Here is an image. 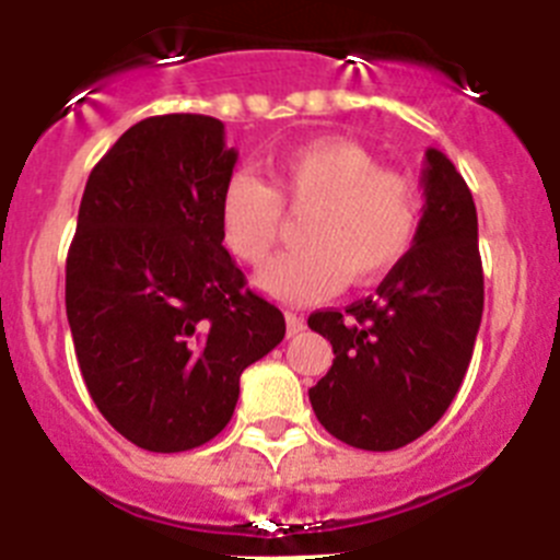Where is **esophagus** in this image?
Masks as SVG:
<instances>
[{"instance_id": "esophagus-1", "label": "esophagus", "mask_w": 560, "mask_h": 560, "mask_svg": "<svg viewBox=\"0 0 560 560\" xmlns=\"http://www.w3.org/2000/svg\"><path fill=\"white\" fill-rule=\"evenodd\" d=\"M285 325H289V336H296L305 330V319L303 316H296L294 311H285Z\"/></svg>"}]
</instances>
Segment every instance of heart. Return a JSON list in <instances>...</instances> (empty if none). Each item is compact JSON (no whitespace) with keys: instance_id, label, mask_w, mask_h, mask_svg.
<instances>
[{"instance_id":"heart-1","label":"heart","mask_w":560,"mask_h":560,"mask_svg":"<svg viewBox=\"0 0 560 560\" xmlns=\"http://www.w3.org/2000/svg\"><path fill=\"white\" fill-rule=\"evenodd\" d=\"M271 187L235 173L221 190L219 230L244 264H264L283 230V207L308 215L303 249L277 257L257 285L283 303H316L341 285L381 280L412 252L423 221V192L407 173L378 167L350 140H314L269 162Z\"/></svg>"}]
</instances>
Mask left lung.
<instances>
[{
  "instance_id": "1",
  "label": "left lung",
  "mask_w": 560,
  "mask_h": 560,
  "mask_svg": "<svg viewBox=\"0 0 560 560\" xmlns=\"http://www.w3.org/2000/svg\"><path fill=\"white\" fill-rule=\"evenodd\" d=\"M423 196L418 241L375 294L308 316L336 355L308 389L311 407L336 440L364 452L407 446L443 418L482 323L477 207L438 148L427 151Z\"/></svg>"
}]
</instances>
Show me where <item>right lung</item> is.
<instances>
[{
	"label": "right lung",
	"instance_id": "right-lung-1",
	"mask_svg": "<svg viewBox=\"0 0 560 560\" xmlns=\"http://www.w3.org/2000/svg\"><path fill=\"white\" fill-rule=\"evenodd\" d=\"M237 162L224 122L162 114L89 173L67 255V319L86 389L145 452H190L230 423L237 381L285 336L221 244Z\"/></svg>",
	"mask_w": 560,
	"mask_h": 560
}]
</instances>
